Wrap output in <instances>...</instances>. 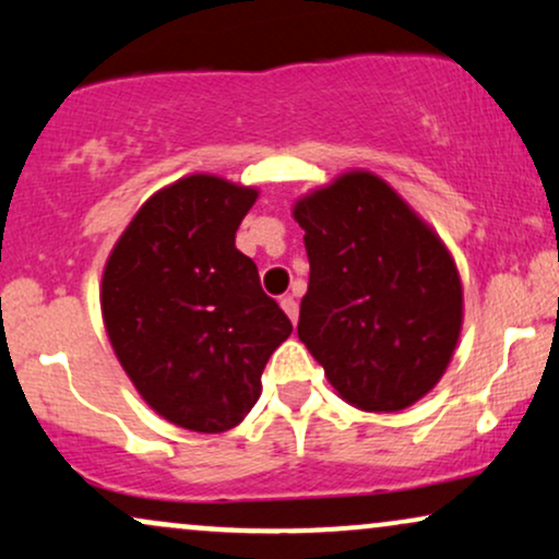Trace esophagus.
<instances>
[{"label":"esophagus","instance_id":"esophagus-1","mask_svg":"<svg viewBox=\"0 0 559 559\" xmlns=\"http://www.w3.org/2000/svg\"><path fill=\"white\" fill-rule=\"evenodd\" d=\"M281 307H284L286 316L292 318V323H297V318H299V305H297V299H294V297H281Z\"/></svg>","mask_w":559,"mask_h":559}]
</instances>
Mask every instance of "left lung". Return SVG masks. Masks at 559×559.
<instances>
[{"mask_svg": "<svg viewBox=\"0 0 559 559\" xmlns=\"http://www.w3.org/2000/svg\"><path fill=\"white\" fill-rule=\"evenodd\" d=\"M310 284L299 342L344 402L400 413L444 376L463 329L457 265L383 178L349 170L301 197Z\"/></svg>", "mask_w": 559, "mask_h": 559, "instance_id": "1", "label": "left lung"}]
</instances>
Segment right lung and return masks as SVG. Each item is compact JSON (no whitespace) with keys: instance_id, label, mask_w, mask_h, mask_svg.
Segmentation results:
<instances>
[{"instance_id":"right-lung-1","label":"right lung","mask_w":559,"mask_h":559,"mask_svg":"<svg viewBox=\"0 0 559 559\" xmlns=\"http://www.w3.org/2000/svg\"><path fill=\"white\" fill-rule=\"evenodd\" d=\"M252 186L194 173L141 204L102 273V318L141 400L186 431L239 426L292 320L236 230Z\"/></svg>"}]
</instances>
